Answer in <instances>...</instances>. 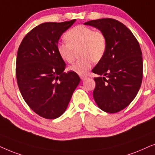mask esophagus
I'll return each instance as SVG.
<instances>
[{"instance_id":"esophagus-1","label":"esophagus","mask_w":155,"mask_h":155,"mask_svg":"<svg viewBox=\"0 0 155 155\" xmlns=\"http://www.w3.org/2000/svg\"><path fill=\"white\" fill-rule=\"evenodd\" d=\"M86 77H87V76L86 75H80V78H81V80H84L85 79H86Z\"/></svg>"}]
</instances>
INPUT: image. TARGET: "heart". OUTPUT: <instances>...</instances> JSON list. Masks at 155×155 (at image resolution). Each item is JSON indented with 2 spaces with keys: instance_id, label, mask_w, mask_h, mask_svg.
<instances>
[{
  "instance_id": "1",
  "label": "heart",
  "mask_w": 155,
  "mask_h": 155,
  "mask_svg": "<svg viewBox=\"0 0 155 155\" xmlns=\"http://www.w3.org/2000/svg\"><path fill=\"white\" fill-rule=\"evenodd\" d=\"M67 42H60L57 51L61 59L68 63L74 61V51L79 47V54L81 58L70 66V71L83 75L91 67L93 61L98 62L104 57L107 49V39L101 31H94L89 27L77 25L64 35Z\"/></svg>"
}]
</instances>
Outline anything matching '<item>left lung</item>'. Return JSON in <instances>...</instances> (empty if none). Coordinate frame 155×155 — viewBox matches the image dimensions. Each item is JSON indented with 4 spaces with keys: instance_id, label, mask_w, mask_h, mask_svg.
<instances>
[{
    "instance_id": "obj_1",
    "label": "left lung",
    "mask_w": 155,
    "mask_h": 155,
    "mask_svg": "<svg viewBox=\"0 0 155 155\" xmlns=\"http://www.w3.org/2000/svg\"><path fill=\"white\" fill-rule=\"evenodd\" d=\"M84 25L98 29L107 39L104 57L93 69V93L98 106L106 113L122 110L133 101L141 86L143 61L139 42L122 22L111 18L90 20Z\"/></svg>"
}]
</instances>
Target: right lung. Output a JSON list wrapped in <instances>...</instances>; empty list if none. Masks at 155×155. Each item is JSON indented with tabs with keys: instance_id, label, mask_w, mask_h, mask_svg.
Instances as JSON below:
<instances>
[{
	"instance_id": "add662e5",
	"label": "right lung",
	"mask_w": 155,
	"mask_h": 155,
	"mask_svg": "<svg viewBox=\"0 0 155 155\" xmlns=\"http://www.w3.org/2000/svg\"><path fill=\"white\" fill-rule=\"evenodd\" d=\"M75 21L39 25L18 48L15 71L20 91L29 107L45 118H57L65 112L81 81L77 74L64 72L66 64L57 51L61 35Z\"/></svg>"
}]
</instances>
